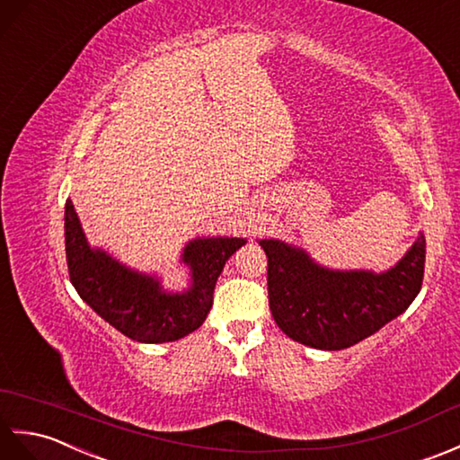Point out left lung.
<instances>
[{
  "mask_svg": "<svg viewBox=\"0 0 460 460\" xmlns=\"http://www.w3.org/2000/svg\"><path fill=\"white\" fill-rule=\"evenodd\" d=\"M268 256L270 309L279 329L305 346L342 350L400 316L421 289L425 236L385 271L332 270L283 240H258Z\"/></svg>",
  "mask_w": 460,
  "mask_h": 460,
  "instance_id": "1",
  "label": "left lung"
}]
</instances>
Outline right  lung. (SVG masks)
I'll list each match as a JSON object with an SVG mask.
<instances>
[{
    "instance_id": "right-lung-1",
    "label": "right lung",
    "mask_w": 460,
    "mask_h": 460,
    "mask_svg": "<svg viewBox=\"0 0 460 460\" xmlns=\"http://www.w3.org/2000/svg\"><path fill=\"white\" fill-rule=\"evenodd\" d=\"M65 243L68 275L80 299L128 339L159 344L179 341L204 323L218 275L246 240H190L181 253V263L189 268V288L182 291H169L157 275L131 270L102 248H92L70 199L65 204Z\"/></svg>"
}]
</instances>
